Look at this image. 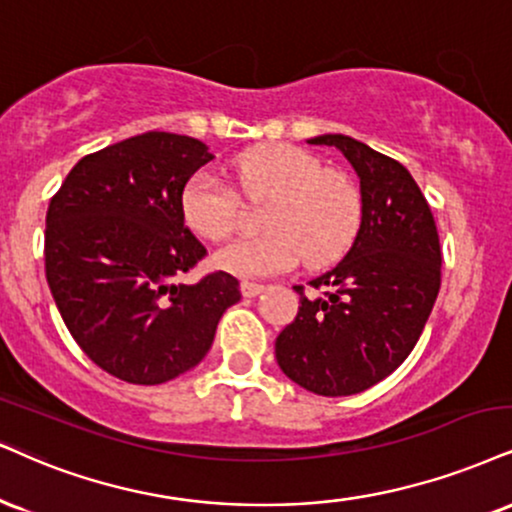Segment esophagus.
<instances>
[{
  "instance_id": "esophagus-1",
  "label": "esophagus",
  "mask_w": 512,
  "mask_h": 512,
  "mask_svg": "<svg viewBox=\"0 0 512 512\" xmlns=\"http://www.w3.org/2000/svg\"><path fill=\"white\" fill-rule=\"evenodd\" d=\"M239 289H242V296H246V299H251V296H256V294L263 292V285H258V282L244 280L242 285H239Z\"/></svg>"
}]
</instances>
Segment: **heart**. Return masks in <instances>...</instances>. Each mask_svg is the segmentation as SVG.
<instances>
[{"label":"heart","mask_w":512,"mask_h":512,"mask_svg":"<svg viewBox=\"0 0 512 512\" xmlns=\"http://www.w3.org/2000/svg\"><path fill=\"white\" fill-rule=\"evenodd\" d=\"M235 175L246 194H270L266 235L237 237L216 251V266L239 277L285 273L301 256L325 266L349 249L361 227V194L342 173L294 144L244 151ZM185 223L206 239H223L239 223V194L220 175L197 170L180 192Z\"/></svg>","instance_id":"1"}]
</instances>
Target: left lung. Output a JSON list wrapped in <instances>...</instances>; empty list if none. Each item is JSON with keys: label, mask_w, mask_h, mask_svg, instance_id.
Masks as SVG:
<instances>
[{"label": "left lung", "mask_w": 512, "mask_h": 512, "mask_svg": "<svg viewBox=\"0 0 512 512\" xmlns=\"http://www.w3.org/2000/svg\"><path fill=\"white\" fill-rule=\"evenodd\" d=\"M361 178L356 242L325 275L294 289L296 318L275 339L282 372L320 396H351L382 382L418 344L441 287V246L418 182L368 144L320 135Z\"/></svg>", "instance_id": "8db88e82"}]
</instances>
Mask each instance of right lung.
Wrapping results in <instances>:
<instances>
[{
    "instance_id": "add662e5",
    "label": "right lung",
    "mask_w": 512,
    "mask_h": 512,
    "mask_svg": "<svg viewBox=\"0 0 512 512\" xmlns=\"http://www.w3.org/2000/svg\"><path fill=\"white\" fill-rule=\"evenodd\" d=\"M211 159L194 137L151 130L82 156L49 201L44 273L56 308L85 356L118 380L163 384L192 370L242 299L223 270L173 282L206 256L180 192Z\"/></svg>"
}]
</instances>
